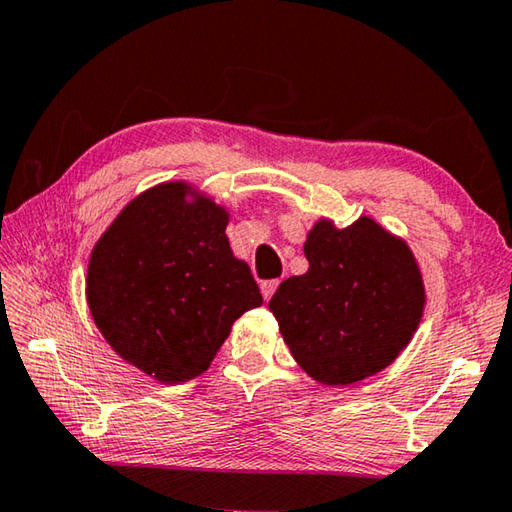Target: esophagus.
Here are the masks:
<instances>
[{"label":"esophagus","instance_id":"1","mask_svg":"<svg viewBox=\"0 0 512 512\" xmlns=\"http://www.w3.org/2000/svg\"><path fill=\"white\" fill-rule=\"evenodd\" d=\"M277 287H280V280H268V282H262V287H259V289H262V296H264V300H271Z\"/></svg>","mask_w":512,"mask_h":512}]
</instances>
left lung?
I'll return each instance as SVG.
<instances>
[{"mask_svg":"<svg viewBox=\"0 0 512 512\" xmlns=\"http://www.w3.org/2000/svg\"><path fill=\"white\" fill-rule=\"evenodd\" d=\"M309 271L268 302L298 366L327 386H348L397 359L424 311L411 248L361 216L348 228L320 219L305 241Z\"/></svg>","mask_w":512,"mask_h":512,"instance_id":"left-lung-1","label":"left lung"}]
</instances>
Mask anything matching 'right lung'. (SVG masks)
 Returning <instances> with one entry per match:
<instances>
[{"mask_svg":"<svg viewBox=\"0 0 512 512\" xmlns=\"http://www.w3.org/2000/svg\"><path fill=\"white\" fill-rule=\"evenodd\" d=\"M228 216L187 183H162L133 198L90 255L85 293L99 332L162 384L205 372L232 323L262 305L225 237Z\"/></svg>","mask_w":512,"mask_h":512,"instance_id":"1","label":"right lung"}]
</instances>
